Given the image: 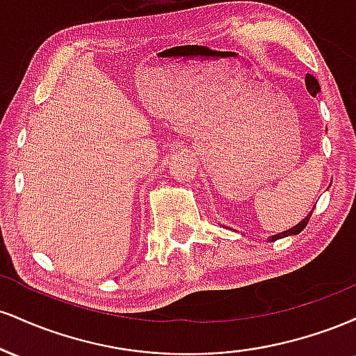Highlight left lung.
I'll return each instance as SVG.
<instances>
[{
	"mask_svg": "<svg viewBox=\"0 0 356 356\" xmlns=\"http://www.w3.org/2000/svg\"><path fill=\"white\" fill-rule=\"evenodd\" d=\"M305 83H306V90H308L309 93H312L313 97H316V93H320L321 92V88H320V83H318V80L314 79L313 75H306V79H305ZM330 186H332V184H330ZM328 186V187H330ZM312 212L313 211H309V214L306 216V218L301 220V222H298L296 226H293L291 229H288V231H283V232H277V234H275V236H271V238H269V241H277V239H283V238H286V236H296V234H300L301 231L305 229L306 227V224H308V220H309V218H312Z\"/></svg>",
	"mask_w": 356,
	"mask_h": 356,
	"instance_id": "1",
	"label": "left lung"
}]
</instances>
